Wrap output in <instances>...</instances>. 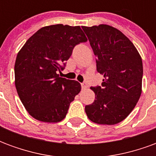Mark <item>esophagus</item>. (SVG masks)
<instances>
[{"instance_id": "obj_1", "label": "esophagus", "mask_w": 156, "mask_h": 156, "mask_svg": "<svg viewBox=\"0 0 156 156\" xmlns=\"http://www.w3.org/2000/svg\"><path fill=\"white\" fill-rule=\"evenodd\" d=\"M81 86H82V88H83V89H85V88H88V85L86 84V83H81Z\"/></svg>"}]
</instances>
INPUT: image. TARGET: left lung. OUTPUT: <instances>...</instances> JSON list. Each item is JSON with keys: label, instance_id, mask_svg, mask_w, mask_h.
<instances>
[{"label": "left lung", "instance_id": "8db88e82", "mask_svg": "<svg viewBox=\"0 0 156 156\" xmlns=\"http://www.w3.org/2000/svg\"><path fill=\"white\" fill-rule=\"evenodd\" d=\"M96 56L97 71L104 75L101 86L91 87L94 102L85 106L96 124H116L134 109L142 88L140 55L127 37L108 25L82 27Z\"/></svg>", "mask_w": 156, "mask_h": 156}]
</instances>
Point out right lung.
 <instances>
[{
    "label": "right lung",
    "mask_w": 156,
    "mask_h": 156,
    "mask_svg": "<svg viewBox=\"0 0 156 156\" xmlns=\"http://www.w3.org/2000/svg\"><path fill=\"white\" fill-rule=\"evenodd\" d=\"M79 26L57 24L39 29L16 56L15 84L22 105L42 122H60L81 90L78 81L61 78L76 45L87 41Z\"/></svg>",
    "instance_id": "add662e5"
}]
</instances>
